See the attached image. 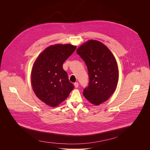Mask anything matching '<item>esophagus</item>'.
I'll list each match as a JSON object with an SVG mask.
<instances>
[{"label": "esophagus", "instance_id": "esophagus-1", "mask_svg": "<svg viewBox=\"0 0 150 150\" xmlns=\"http://www.w3.org/2000/svg\"><path fill=\"white\" fill-rule=\"evenodd\" d=\"M74 86H75V88H78V86H79V83H78V82H75V83H74Z\"/></svg>", "mask_w": 150, "mask_h": 150}]
</instances>
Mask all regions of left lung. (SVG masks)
Masks as SVG:
<instances>
[{
    "mask_svg": "<svg viewBox=\"0 0 150 150\" xmlns=\"http://www.w3.org/2000/svg\"><path fill=\"white\" fill-rule=\"evenodd\" d=\"M86 64L89 83L83 96L94 105L105 101L115 92L119 71L116 59L110 50L102 42L89 40L76 50Z\"/></svg>",
    "mask_w": 150,
    "mask_h": 150,
    "instance_id": "1",
    "label": "left lung"
}]
</instances>
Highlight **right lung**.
<instances>
[{
	"label": "right lung",
	"mask_w": 150,
	"mask_h": 150,
	"mask_svg": "<svg viewBox=\"0 0 150 150\" xmlns=\"http://www.w3.org/2000/svg\"><path fill=\"white\" fill-rule=\"evenodd\" d=\"M76 49L69 44L50 46L34 62L31 72L33 88L36 96L48 105L57 106L74 88L63 64Z\"/></svg>",
	"instance_id": "1"
}]
</instances>
